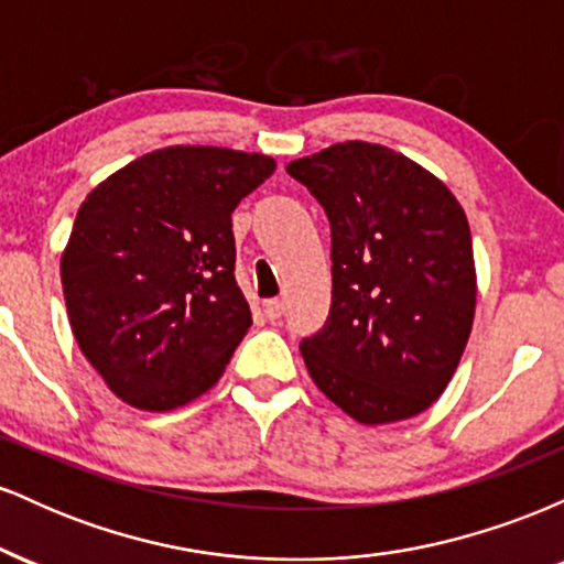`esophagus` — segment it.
Masks as SVG:
<instances>
[{
  "mask_svg": "<svg viewBox=\"0 0 564 564\" xmlns=\"http://www.w3.org/2000/svg\"><path fill=\"white\" fill-rule=\"evenodd\" d=\"M262 310H264V315H268L270 321H278L283 315V302L281 300H268L262 304Z\"/></svg>",
  "mask_w": 564,
  "mask_h": 564,
  "instance_id": "esophagus-1",
  "label": "esophagus"
}]
</instances>
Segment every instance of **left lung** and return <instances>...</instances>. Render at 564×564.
Listing matches in <instances>:
<instances>
[{"label": "left lung", "mask_w": 564, "mask_h": 564, "mask_svg": "<svg viewBox=\"0 0 564 564\" xmlns=\"http://www.w3.org/2000/svg\"><path fill=\"white\" fill-rule=\"evenodd\" d=\"M332 223V313L302 358L355 422L416 416L445 392L477 302L471 232L443 180L377 142L291 161Z\"/></svg>", "instance_id": "1"}]
</instances>
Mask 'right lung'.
Here are the masks:
<instances>
[{"label": "right lung", "mask_w": 564, "mask_h": 564, "mask_svg": "<svg viewBox=\"0 0 564 564\" xmlns=\"http://www.w3.org/2000/svg\"><path fill=\"white\" fill-rule=\"evenodd\" d=\"M273 172L264 153L172 145L84 198L63 296L84 358L127 405L172 411L223 377L251 326L230 215Z\"/></svg>", "instance_id": "1"}]
</instances>
